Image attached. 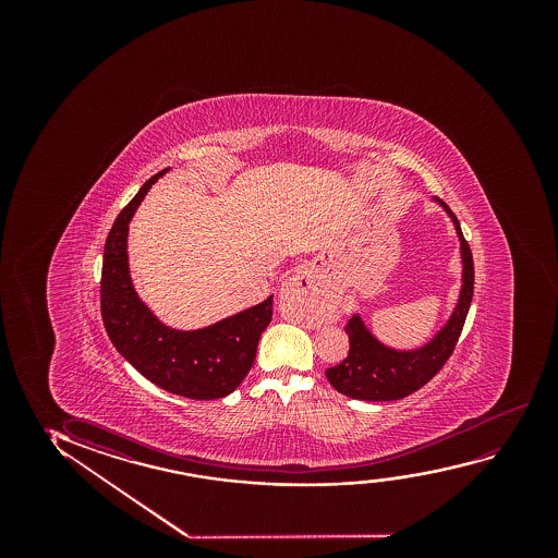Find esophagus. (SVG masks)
<instances>
[{
    "instance_id": "esophagus-1",
    "label": "esophagus",
    "mask_w": 558,
    "mask_h": 558,
    "mask_svg": "<svg viewBox=\"0 0 558 558\" xmlns=\"http://www.w3.org/2000/svg\"><path fill=\"white\" fill-rule=\"evenodd\" d=\"M283 290H293L295 293H301L308 305H322V295L314 288L313 280L306 272H298V275L291 276L290 280L283 286Z\"/></svg>"
}]
</instances>
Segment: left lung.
Returning <instances> with one entry per match:
<instances>
[{
  "mask_svg": "<svg viewBox=\"0 0 558 558\" xmlns=\"http://www.w3.org/2000/svg\"><path fill=\"white\" fill-rule=\"evenodd\" d=\"M438 202L453 219L459 240H461V253H463V265H465L463 290H461L456 313L448 322V326L430 343L413 352H397L383 347L367 331L360 316H352L349 324L344 326L351 343L349 354L343 362L326 369V377L331 383V387L347 397L369 400V402L400 400L420 390L423 385H427L453 354L461 329L465 324L469 306L473 301L474 263L473 253L461 232L458 217L444 204L442 199Z\"/></svg>",
  "mask_w": 558,
  "mask_h": 558,
  "instance_id": "obj_1",
  "label": "left lung"
}]
</instances>
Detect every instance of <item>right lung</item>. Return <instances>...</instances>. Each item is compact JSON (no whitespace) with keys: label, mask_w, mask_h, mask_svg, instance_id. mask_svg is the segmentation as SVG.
I'll return each instance as SVG.
<instances>
[{"label":"right lung","mask_w":558,"mask_h":558,"mask_svg":"<svg viewBox=\"0 0 558 558\" xmlns=\"http://www.w3.org/2000/svg\"><path fill=\"white\" fill-rule=\"evenodd\" d=\"M150 177L108 232L100 272V314L110 341L160 389L214 400L230 395L252 369L259 337L272 320V295L198 331L169 329L138 301L128 270V225L158 177Z\"/></svg>","instance_id":"add662e5"}]
</instances>
